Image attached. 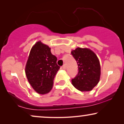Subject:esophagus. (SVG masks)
Wrapping results in <instances>:
<instances>
[{
    "label": "esophagus",
    "instance_id": "esophagus-1",
    "mask_svg": "<svg viewBox=\"0 0 124 124\" xmlns=\"http://www.w3.org/2000/svg\"><path fill=\"white\" fill-rule=\"evenodd\" d=\"M62 68L66 69V68H67V65H66V64H64V65H62Z\"/></svg>",
    "mask_w": 124,
    "mask_h": 124
}]
</instances>
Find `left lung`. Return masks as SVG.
Instances as JSON below:
<instances>
[{"label":"left lung","instance_id":"obj_1","mask_svg":"<svg viewBox=\"0 0 124 124\" xmlns=\"http://www.w3.org/2000/svg\"><path fill=\"white\" fill-rule=\"evenodd\" d=\"M77 62L78 73L72 79V84L81 91H91L99 82L101 65L98 57L88 48H77L71 52Z\"/></svg>","mask_w":124,"mask_h":124}]
</instances>
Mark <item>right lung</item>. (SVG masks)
I'll list each match as a JSON object with an SVG mask.
<instances>
[{"label": "right lung", "instance_id": "obj_1", "mask_svg": "<svg viewBox=\"0 0 124 124\" xmlns=\"http://www.w3.org/2000/svg\"><path fill=\"white\" fill-rule=\"evenodd\" d=\"M56 62L57 57L51 54L48 46L38 42L32 47L25 73L29 82L39 94H47L52 89L54 78L60 69Z\"/></svg>", "mask_w": 124, "mask_h": 124}]
</instances>
